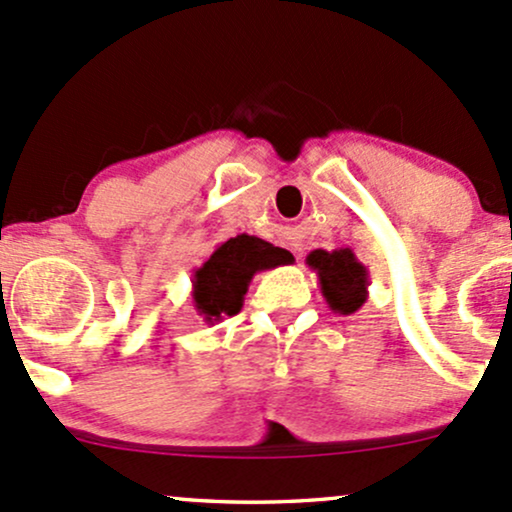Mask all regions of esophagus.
I'll list each match as a JSON object with an SVG mask.
<instances>
[{
    "label": "esophagus",
    "mask_w": 512,
    "mask_h": 512,
    "mask_svg": "<svg viewBox=\"0 0 512 512\" xmlns=\"http://www.w3.org/2000/svg\"><path fill=\"white\" fill-rule=\"evenodd\" d=\"M290 249H292V251H295V254H302L304 244H302V241H300V239H292V241H290Z\"/></svg>",
    "instance_id": "34e87169"
}]
</instances>
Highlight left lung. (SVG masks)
<instances>
[{
  "mask_svg": "<svg viewBox=\"0 0 512 512\" xmlns=\"http://www.w3.org/2000/svg\"><path fill=\"white\" fill-rule=\"evenodd\" d=\"M307 266L317 273L321 295L331 312L350 317L363 307L370 273L353 254V249H314L307 256Z\"/></svg>",
  "mask_w": 512,
  "mask_h": 512,
  "instance_id": "1",
  "label": "left lung"
}]
</instances>
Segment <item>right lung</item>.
I'll return each mask as SVG.
<instances>
[{
  "mask_svg": "<svg viewBox=\"0 0 512 512\" xmlns=\"http://www.w3.org/2000/svg\"><path fill=\"white\" fill-rule=\"evenodd\" d=\"M283 261L285 249L251 234L222 241L208 261L193 271L191 300L198 317H203L205 324H217L239 314L254 275Z\"/></svg>",
  "mask_w": 512,
  "mask_h": 512,
  "instance_id": "add662e5",
  "label": "right lung"
}]
</instances>
